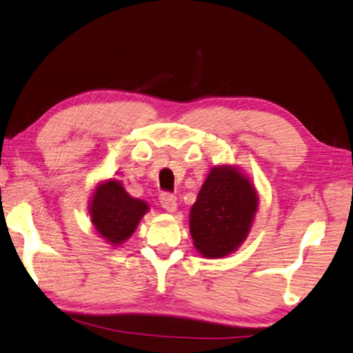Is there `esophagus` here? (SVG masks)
<instances>
[{"mask_svg":"<svg viewBox=\"0 0 353 353\" xmlns=\"http://www.w3.org/2000/svg\"><path fill=\"white\" fill-rule=\"evenodd\" d=\"M160 204H161V207H163L166 212H171V214H172V212L177 210V198L174 196V194L161 193Z\"/></svg>","mask_w":353,"mask_h":353,"instance_id":"1","label":"esophagus"}]
</instances>
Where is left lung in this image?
<instances>
[{
  "mask_svg": "<svg viewBox=\"0 0 353 353\" xmlns=\"http://www.w3.org/2000/svg\"><path fill=\"white\" fill-rule=\"evenodd\" d=\"M259 194L251 177L231 163L215 165L190 209V234L201 256L218 259L239 250L253 228Z\"/></svg>",
  "mask_w": 353,
  "mask_h": 353,
  "instance_id": "obj_1",
  "label": "left lung"
}]
</instances>
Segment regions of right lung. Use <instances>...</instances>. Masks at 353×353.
Listing matches in <instances>:
<instances>
[{"label": "right lung", "mask_w": 353, "mask_h": 353, "mask_svg": "<svg viewBox=\"0 0 353 353\" xmlns=\"http://www.w3.org/2000/svg\"><path fill=\"white\" fill-rule=\"evenodd\" d=\"M88 210L99 237L119 247L133 236L141 218L150 209L146 201L128 194L121 181L105 179L92 190Z\"/></svg>", "instance_id": "right-lung-1"}]
</instances>
